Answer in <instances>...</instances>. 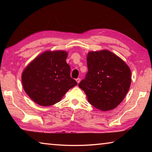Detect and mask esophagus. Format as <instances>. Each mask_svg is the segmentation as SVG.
I'll use <instances>...</instances> for the list:
<instances>
[{
    "label": "esophagus",
    "instance_id": "1",
    "mask_svg": "<svg viewBox=\"0 0 152 152\" xmlns=\"http://www.w3.org/2000/svg\"><path fill=\"white\" fill-rule=\"evenodd\" d=\"M76 82H77V83L79 84V83H80V78H76Z\"/></svg>",
    "mask_w": 152,
    "mask_h": 152
}]
</instances>
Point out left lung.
Segmentation results:
<instances>
[{"mask_svg":"<svg viewBox=\"0 0 152 152\" xmlns=\"http://www.w3.org/2000/svg\"><path fill=\"white\" fill-rule=\"evenodd\" d=\"M87 66L88 72L78 86L86 93L89 103L104 111L116 108L129 89V68L108 50L89 52Z\"/></svg>","mask_w":152,"mask_h":152,"instance_id":"1","label":"left lung"}]
</instances>
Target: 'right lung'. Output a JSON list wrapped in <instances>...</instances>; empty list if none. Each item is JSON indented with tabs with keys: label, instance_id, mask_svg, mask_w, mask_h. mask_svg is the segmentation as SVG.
Here are the masks:
<instances>
[{
	"label": "right lung",
	"instance_id": "add662e5",
	"mask_svg": "<svg viewBox=\"0 0 152 152\" xmlns=\"http://www.w3.org/2000/svg\"><path fill=\"white\" fill-rule=\"evenodd\" d=\"M65 51H45L31 62L22 74L25 92L41 106L57 103L66 92L77 85L70 77Z\"/></svg>",
	"mask_w": 152,
	"mask_h": 152
}]
</instances>
